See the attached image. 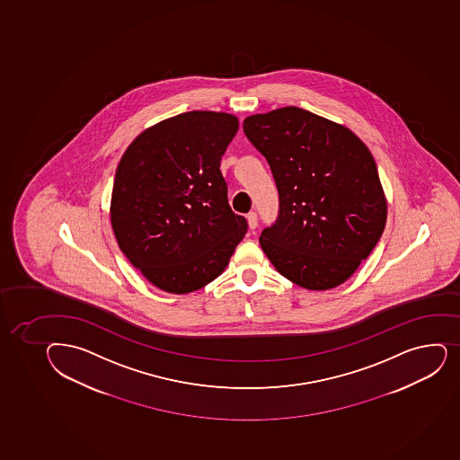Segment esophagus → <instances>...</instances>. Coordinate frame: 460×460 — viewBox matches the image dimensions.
Wrapping results in <instances>:
<instances>
[{
  "instance_id": "esophagus-1",
  "label": "esophagus",
  "mask_w": 460,
  "mask_h": 460,
  "mask_svg": "<svg viewBox=\"0 0 460 460\" xmlns=\"http://www.w3.org/2000/svg\"><path fill=\"white\" fill-rule=\"evenodd\" d=\"M246 218L247 225H249L251 229H255V227L258 226V214L252 211V213L247 214Z\"/></svg>"
}]
</instances>
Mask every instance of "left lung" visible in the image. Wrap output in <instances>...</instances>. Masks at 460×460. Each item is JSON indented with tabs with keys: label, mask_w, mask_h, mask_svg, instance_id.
Here are the masks:
<instances>
[{
	"label": "left lung",
	"mask_w": 460,
	"mask_h": 460,
	"mask_svg": "<svg viewBox=\"0 0 460 460\" xmlns=\"http://www.w3.org/2000/svg\"><path fill=\"white\" fill-rule=\"evenodd\" d=\"M243 129L266 156L279 193L276 222L260 237L271 264L306 289L346 282L386 223L368 147L346 127L298 107L249 116Z\"/></svg>",
	"instance_id": "obj_1"
}]
</instances>
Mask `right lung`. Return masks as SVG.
<instances>
[{
	"label": "right lung",
	"instance_id": "right-lung-1",
	"mask_svg": "<svg viewBox=\"0 0 460 460\" xmlns=\"http://www.w3.org/2000/svg\"><path fill=\"white\" fill-rule=\"evenodd\" d=\"M238 119L189 111L143 131L114 176L110 217L120 251L167 293L200 289L226 269L247 233L227 204L220 160Z\"/></svg>",
	"mask_w": 460,
	"mask_h": 460
}]
</instances>
